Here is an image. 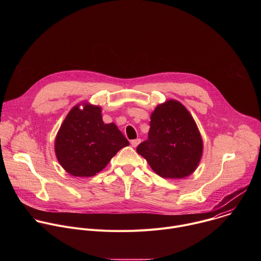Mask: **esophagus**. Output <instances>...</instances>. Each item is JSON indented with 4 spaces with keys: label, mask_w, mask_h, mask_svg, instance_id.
Listing matches in <instances>:
<instances>
[{
    "label": "esophagus",
    "mask_w": 261,
    "mask_h": 261,
    "mask_svg": "<svg viewBox=\"0 0 261 261\" xmlns=\"http://www.w3.org/2000/svg\"><path fill=\"white\" fill-rule=\"evenodd\" d=\"M139 143H140V138H136V139L131 140V144H132L133 147H136Z\"/></svg>",
    "instance_id": "1"
}]
</instances>
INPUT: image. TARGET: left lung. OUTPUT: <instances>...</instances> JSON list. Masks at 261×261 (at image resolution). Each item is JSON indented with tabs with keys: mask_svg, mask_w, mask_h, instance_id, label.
<instances>
[{
	"mask_svg": "<svg viewBox=\"0 0 261 261\" xmlns=\"http://www.w3.org/2000/svg\"><path fill=\"white\" fill-rule=\"evenodd\" d=\"M150 126L148 137L138 144L137 153L162 177L190 175L200 161L202 139L189 111L169 100L156 107Z\"/></svg>",
	"mask_w": 261,
	"mask_h": 261,
	"instance_id": "left-lung-1",
	"label": "left lung"
}]
</instances>
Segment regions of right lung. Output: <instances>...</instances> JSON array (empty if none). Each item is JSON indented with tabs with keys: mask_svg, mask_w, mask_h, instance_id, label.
Segmentation results:
<instances>
[{
	"mask_svg": "<svg viewBox=\"0 0 261 261\" xmlns=\"http://www.w3.org/2000/svg\"><path fill=\"white\" fill-rule=\"evenodd\" d=\"M129 141L114 124H104L101 108L73 107L56 138V155L62 167L74 176H93L101 171Z\"/></svg>",
	"mask_w": 261,
	"mask_h": 261,
	"instance_id": "right-lung-1",
	"label": "right lung"
}]
</instances>
